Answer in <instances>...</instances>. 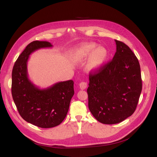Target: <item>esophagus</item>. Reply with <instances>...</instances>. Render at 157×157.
I'll use <instances>...</instances> for the list:
<instances>
[{"mask_svg": "<svg viewBox=\"0 0 157 157\" xmlns=\"http://www.w3.org/2000/svg\"><path fill=\"white\" fill-rule=\"evenodd\" d=\"M87 86V82H81L79 84L80 89H82V90L86 89Z\"/></svg>", "mask_w": 157, "mask_h": 157, "instance_id": "obj_1", "label": "esophagus"}]
</instances>
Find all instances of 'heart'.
<instances>
[{"label":"heart","mask_w":157,"mask_h":157,"mask_svg":"<svg viewBox=\"0 0 157 157\" xmlns=\"http://www.w3.org/2000/svg\"><path fill=\"white\" fill-rule=\"evenodd\" d=\"M107 50L95 43H82L75 48L71 54L72 60L80 63L86 60V69L89 72L99 70L105 64L108 59Z\"/></svg>","instance_id":"1"}]
</instances>
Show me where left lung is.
Wrapping results in <instances>:
<instances>
[{
	"label": "left lung",
	"instance_id": "8db88e82",
	"mask_svg": "<svg viewBox=\"0 0 157 157\" xmlns=\"http://www.w3.org/2000/svg\"><path fill=\"white\" fill-rule=\"evenodd\" d=\"M111 61L89 74L88 107L99 122L119 123L135 112L142 91L140 68L137 57L124 43L116 40Z\"/></svg>",
	"mask_w": 157,
	"mask_h": 157
}]
</instances>
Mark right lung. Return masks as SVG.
<instances>
[{
	"instance_id": "obj_1",
	"label": "right lung",
	"mask_w": 157,
	"mask_h": 157,
	"mask_svg": "<svg viewBox=\"0 0 157 157\" xmlns=\"http://www.w3.org/2000/svg\"><path fill=\"white\" fill-rule=\"evenodd\" d=\"M52 47L48 41L29 43L18 57L12 71L11 93L20 115L27 122L43 128L54 127L63 122L74 94L71 80L41 89L28 78L29 56L36 50Z\"/></svg>"
}]
</instances>
